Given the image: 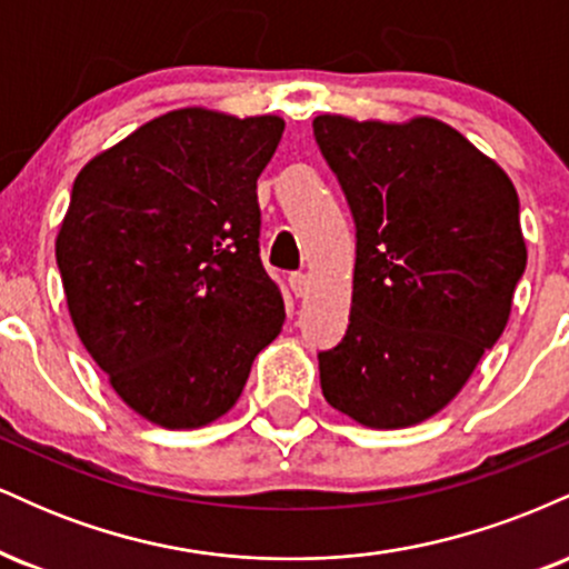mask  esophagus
<instances>
[{"label": "esophagus", "mask_w": 569, "mask_h": 569, "mask_svg": "<svg viewBox=\"0 0 569 569\" xmlns=\"http://www.w3.org/2000/svg\"><path fill=\"white\" fill-rule=\"evenodd\" d=\"M289 286H291L293 297H299V299H305L307 293H310V278L302 276V272H293V276L289 278Z\"/></svg>", "instance_id": "esophagus-1"}]
</instances>
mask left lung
I'll return each instance as SVG.
<instances>
[{"mask_svg":"<svg viewBox=\"0 0 569 569\" xmlns=\"http://www.w3.org/2000/svg\"><path fill=\"white\" fill-rule=\"evenodd\" d=\"M356 219L348 335L318 356L326 401L363 428L428 420L511 318L527 267L508 173L436 117L318 114Z\"/></svg>","mask_w":569,"mask_h":569,"instance_id":"1","label":"left lung"}]
</instances>
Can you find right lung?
Wrapping results in <instances>:
<instances>
[{
  "instance_id": "right-lung-1",
  "label": "right lung",
  "mask_w": 569,
  "mask_h": 569,
  "mask_svg": "<svg viewBox=\"0 0 569 569\" xmlns=\"http://www.w3.org/2000/svg\"><path fill=\"white\" fill-rule=\"evenodd\" d=\"M283 117L184 107L84 162L56 238L69 316L120 401L211 426L286 321L259 259L257 179Z\"/></svg>"
}]
</instances>
